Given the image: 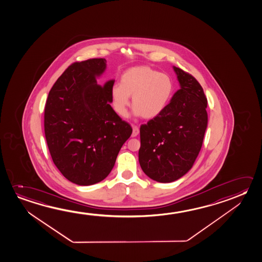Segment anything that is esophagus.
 <instances>
[{
	"label": "esophagus",
	"instance_id": "1",
	"mask_svg": "<svg viewBox=\"0 0 262 262\" xmlns=\"http://www.w3.org/2000/svg\"><path fill=\"white\" fill-rule=\"evenodd\" d=\"M138 134H139V128L136 126V125H133V133H132V137H136L138 136Z\"/></svg>",
	"mask_w": 262,
	"mask_h": 262
}]
</instances>
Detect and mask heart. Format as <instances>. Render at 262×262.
Segmentation results:
<instances>
[{"label": "heart", "instance_id": "b5f03b06", "mask_svg": "<svg viewBox=\"0 0 262 262\" xmlns=\"http://www.w3.org/2000/svg\"><path fill=\"white\" fill-rule=\"evenodd\" d=\"M172 92L173 83L167 75L148 67H132L123 73L119 85L111 90L113 106L119 116L127 117L132 97L134 116L153 119L163 112Z\"/></svg>", "mask_w": 262, "mask_h": 262}]
</instances>
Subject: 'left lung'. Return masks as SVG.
<instances>
[{"label": "left lung", "mask_w": 262, "mask_h": 262, "mask_svg": "<svg viewBox=\"0 0 262 262\" xmlns=\"http://www.w3.org/2000/svg\"><path fill=\"white\" fill-rule=\"evenodd\" d=\"M179 88L163 112L140 127L138 152L142 170L160 183H170L190 170L208 126V101L191 75L173 67Z\"/></svg>", "instance_id": "obj_1"}]
</instances>
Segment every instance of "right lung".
<instances>
[{"mask_svg": "<svg viewBox=\"0 0 262 262\" xmlns=\"http://www.w3.org/2000/svg\"><path fill=\"white\" fill-rule=\"evenodd\" d=\"M105 69L104 58L73 63L46 101L45 134L51 157L62 176L79 186L104 180L132 134L111 106L115 80L97 83Z\"/></svg>", "mask_w": 262, "mask_h": 262, "instance_id": "obj_1", "label": "right lung"}]
</instances>
